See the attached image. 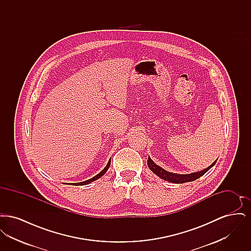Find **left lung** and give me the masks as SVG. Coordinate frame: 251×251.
Here are the masks:
<instances>
[{
	"mask_svg": "<svg viewBox=\"0 0 251 251\" xmlns=\"http://www.w3.org/2000/svg\"><path fill=\"white\" fill-rule=\"evenodd\" d=\"M215 163H216V161L214 162L210 167H207L206 169L201 170L200 172H195V173H191V174H175V173L168 172L167 170L163 169L162 167L157 166L150 157L148 159V167L153 173H155L156 175L158 177H160L161 179L170 181V182H174V183H183V182L193 181L195 179H199L200 177L203 176L211 167H214Z\"/></svg>",
	"mask_w": 251,
	"mask_h": 251,
	"instance_id": "obj_1",
	"label": "left lung"
}]
</instances>
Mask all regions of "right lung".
<instances>
[{
    "label": "right lung",
    "instance_id": "obj_1",
    "mask_svg": "<svg viewBox=\"0 0 251 251\" xmlns=\"http://www.w3.org/2000/svg\"><path fill=\"white\" fill-rule=\"evenodd\" d=\"M110 165H111V159L108 161L107 166L104 167L99 174H97L95 177H93L92 179H87V180H84V181H82V182H77V183H74V185H84V184H88V183H90V182H92V181H94L96 179H99V178H100L103 174H105V172L107 171L108 168L110 167Z\"/></svg>",
    "mask_w": 251,
    "mask_h": 251
}]
</instances>
